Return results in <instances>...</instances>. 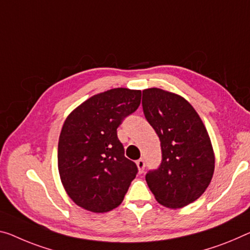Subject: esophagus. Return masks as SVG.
Listing matches in <instances>:
<instances>
[{"instance_id":"34e87169","label":"esophagus","mask_w":250,"mask_h":250,"mask_svg":"<svg viewBox=\"0 0 250 250\" xmlns=\"http://www.w3.org/2000/svg\"><path fill=\"white\" fill-rule=\"evenodd\" d=\"M136 165H137L138 172H140V173H143V172H144V167H145L144 160H142V159L137 160V161H136Z\"/></svg>"}]
</instances>
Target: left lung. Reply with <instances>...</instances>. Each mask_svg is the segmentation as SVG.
I'll return each instance as SVG.
<instances>
[{
	"label": "left lung",
	"mask_w": 250,
	"mask_h": 250,
	"mask_svg": "<svg viewBox=\"0 0 250 250\" xmlns=\"http://www.w3.org/2000/svg\"><path fill=\"white\" fill-rule=\"evenodd\" d=\"M143 112L159 136L162 163L145 176L156 201L183 208L201 197L214 171V153L200 116L182 96L160 88L143 90Z\"/></svg>",
	"instance_id": "8db88e82"
}]
</instances>
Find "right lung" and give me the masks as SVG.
<instances>
[{
  "mask_svg": "<svg viewBox=\"0 0 250 250\" xmlns=\"http://www.w3.org/2000/svg\"><path fill=\"white\" fill-rule=\"evenodd\" d=\"M141 90L114 88L91 96L68 115L58 143L61 183L77 206L96 213L116 208L137 167L124 155L117 127L141 104Z\"/></svg>",
  "mask_w": 250,
  "mask_h": 250,
  "instance_id": "right-lung-1",
  "label": "right lung"
}]
</instances>
